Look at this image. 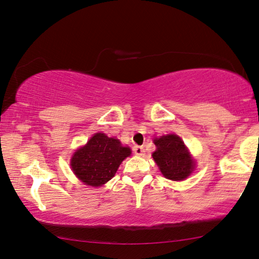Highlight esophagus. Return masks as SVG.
Here are the masks:
<instances>
[{"label": "esophagus", "mask_w": 259, "mask_h": 259, "mask_svg": "<svg viewBox=\"0 0 259 259\" xmlns=\"http://www.w3.org/2000/svg\"><path fill=\"white\" fill-rule=\"evenodd\" d=\"M134 152L136 155H144V147L143 146H135Z\"/></svg>", "instance_id": "obj_1"}]
</instances>
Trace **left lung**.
<instances>
[{"mask_svg":"<svg viewBox=\"0 0 259 259\" xmlns=\"http://www.w3.org/2000/svg\"><path fill=\"white\" fill-rule=\"evenodd\" d=\"M156 151L152 156L160 171L170 181H184L194 171L195 161L177 135L170 134L154 139Z\"/></svg>","mask_w":259,"mask_h":259,"instance_id":"obj_1","label":"left lung"}]
</instances>
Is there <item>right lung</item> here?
<instances>
[{
    "instance_id": "1",
    "label": "right lung",
    "mask_w": 259,
    "mask_h": 259,
    "mask_svg": "<svg viewBox=\"0 0 259 259\" xmlns=\"http://www.w3.org/2000/svg\"><path fill=\"white\" fill-rule=\"evenodd\" d=\"M130 154V148L122 146L119 139L97 133L84 146L75 151L71 159V166L82 183L98 187L115 176L122 161Z\"/></svg>"
}]
</instances>
